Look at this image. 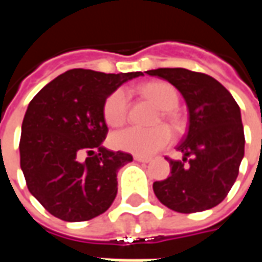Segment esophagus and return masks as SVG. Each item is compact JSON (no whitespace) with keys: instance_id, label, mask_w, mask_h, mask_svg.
I'll use <instances>...</instances> for the list:
<instances>
[{"instance_id":"esophagus-1","label":"esophagus","mask_w":262,"mask_h":262,"mask_svg":"<svg viewBox=\"0 0 262 262\" xmlns=\"http://www.w3.org/2000/svg\"><path fill=\"white\" fill-rule=\"evenodd\" d=\"M135 160L139 161V163H148V161H150V159H147V157H142V156H135Z\"/></svg>"}]
</instances>
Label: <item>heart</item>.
I'll return each mask as SVG.
<instances>
[{"instance_id": "heart-1", "label": "heart", "mask_w": 262, "mask_h": 262, "mask_svg": "<svg viewBox=\"0 0 262 262\" xmlns=\"http://www.w3.org/2000/svg\"><path fill=\"white\" fill-rule=\"evenodd\" d=\"M140 92L151 99L159 108L163 109L161 116L174 127H180V118L172 111L178 106L180 95L176 86L164 81L147 82L140 86ZM103 119L109 126H122L127 119L129 98L125 90L118 88L103 102ZM172 140V133L167 126H159L154 129H140L130 126L116 132L112 136L114 147L122 151L148 157L167 147Z\"/></svg>"}]
</instances>
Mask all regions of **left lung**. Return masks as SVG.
Segmentation results:
<instances>
[{"instance_id": "8db88e82", "label": "left lung", "mask_w": 262, "mask_h": 262, "mask_svg": "<svg viewBox=\"0 0 262 262\" xmlns=\"http://www.w3.org/2000/svg\"><path fill=\"white\" fill-rule=\"evenodd\" d=\"M181 92L189 112V129L178 150L184 159H167L171 176L156 181L159 201L180 213L202 212L219 205L233 187L244 156L240 108L219 81L187 69L146 71Z\"/></svg>"}]
</instances>
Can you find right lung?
Returning <instances> with one entry per match:
<instances>
[{
	"label": "right lung",
	"instance_id": "1",
	"mask_svg": "<svg viewBox=\"0 0 262 262\" xmlns=\"http://www.w3.org/2000/svg\"><path fill=\"white\" fill-rule=\"evenodd\" d=\"M139 75L140 71L69 70L33 97L22 122L20 168L29 192L50 214L85 222L112 205L118 192L116 172L133 157L101 146L108 135L103 102ZM84 152L85 160L80 159Z\"/></svg>",
	"mask_w": 262,
	"mask_h": 262
}]
</instances>
